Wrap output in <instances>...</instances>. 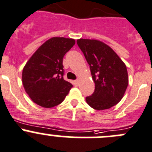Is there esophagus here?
<instances>
[{"instance_id":"obj_1","label":"esophagus","mask_w":152,"mask_h":152,"mask_svg":"<svg viewBox=\"0 0 152 152\" xmlns=\"http://www.w3.org/2000/svg\"><path fill=\"white\" fill-rule=\"evenodd\" d=\"M73 85H74L76 87L79 86V81H78V80H75L74 82H73Z\"/></svg>"}]
</instances>
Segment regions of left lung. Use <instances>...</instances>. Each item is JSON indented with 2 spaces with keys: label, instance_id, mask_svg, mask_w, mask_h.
Masks as SVG:
<instances>
[{
  "label": "left lung",
  "instance_id": "obj_1",
  "mask_svg": "<svg viewBox=\"0 0 152 152\" xmlns=\"http://www.w3.org/2000/svg\"><path fill=\"white\" fill-rule=\"evenodd\" d=\"M76 42L90 65L95 83L94 94L85 99L87 103L98 110L113 107L122 99L129 85L126 64L100 41L80 39Z\"/></svg>",
  "mask_w": 152,
  "mask_h": 152
}]
</instances>
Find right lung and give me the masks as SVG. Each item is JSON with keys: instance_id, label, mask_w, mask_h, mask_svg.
I'll list each match as a JSON object with an SVG mask.
<instances>
[{"instance_id": "add662e5", "label": "right lung", "mask_w": 152, "mask_h": 152, "mask_svg": "<svg viewBox=\"0 0 152 152\" xmlns=\"http://www.w3.org/2000/svg\"><path fill=\"white\" fill-rule=\"evenodd\" d=\"M75 45L72 39L53 37L45 42L25 64L22 82L31 99L42 107L64 101L73 85L64 79L63 58Z\"/></svg>"}]
</instances>
